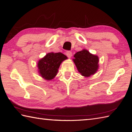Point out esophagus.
<instances>
[{
    "mask_svg": "<svg viewBox=\"0 0 132 132\" xmlns=\"http://www.w3.org/2000/svg\"><path fill=\"white\" fill-rule=\"evenodd\" d=\"M66 55L68 56V57L69 58H70L72 57V54L71 52H70V51H67L66 53Z\"/></svg>",
    "mask_w": 132,
    "mask_h": 132,
    "instance_id": "obj_1",
    "label": "esophagus"
}]
</instances>
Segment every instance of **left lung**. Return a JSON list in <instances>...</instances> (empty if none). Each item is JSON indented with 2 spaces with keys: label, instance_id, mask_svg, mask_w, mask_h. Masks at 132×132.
<instances>
[{
  "label": "left lung",
  "instance_id": "8db88e82",
  "mask_svg": "<svg viewBox=\"0 0 132 132\" xmlns=\"http://www.w3.org/2000/svg\"><path fill=\"white\" fill-rule=\"evenodd\" d=\"M72 60L78 71L83 77H89L94 75L99 69V57L86 49L78 52Z\"/></svg>",
  "mask_w": 132,
  "mask_h": 132
}]
</instances>
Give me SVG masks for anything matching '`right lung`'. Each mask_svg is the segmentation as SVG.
I'll use <instances>...</instances> for the list:
<instances>
[{
  "mask_svg": "<svg viewBox=\"0 0 132 132\" xmlns=\"http://www.w3.org/2000/svg\"><path fill=\"white\" fill-rule=\"evenodd\" d=\"M68 59L61 53L50 52L39 60L37 66L38 72L44 79L50 80L57 75L61 63Z\"/></svg>",
  "mask_w": 132,
  "mask_h": 132,
  "instance_id": "obj_1",
  "label": "right lung"
}]
</instances>
